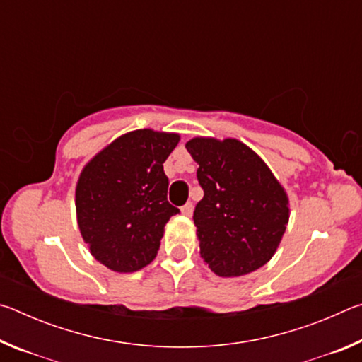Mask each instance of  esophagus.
<instances>
[{
    "label": "esophagus",
    "instance_id": "esophagus-1",
    "mask_svg": "<svg viewBox=\"0 0 362 362\" xmlns=\"http://www.w3.org/2000/svg\"><path fill=\"white\" fill-rule=\"evenodd\" d=\"M180 212L183 214V216H187V217H189L193 214V203H188L187 204H183L182 207H180Z\"/></svg>",
    "mask_w": 362,
    "mask_h": 362
}]
</instances>
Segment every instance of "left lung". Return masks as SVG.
<instances>
[{
	"mask_svg": "<svg viewBox=\"0 0 362 362\" xmlns=\"http://www.w3.org/2000/svg\"><path fill=\"white\" fill-rule=\"evenodd\" d=\"M203 199L193 214L199 254L217 276L238 278L272 260L289 223V196L267 163L238 139L193 137Z\"/></svg>",
	"mask_w": 362,
	"mask_h": 362,
	"instance_id": "8db88e82",
	"label": "left lung"
}]
</instances>
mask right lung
<instances>
[{
  "mask_svg": "<svg viewBox=\"0 0 362 362\" xmlns=\"http://www.w3.org/2000/svg\"><path fill=\"white\" fill-rule=\"evenodd\" d=\"M180 136L136 129L116 137L86 163L75 189L76 222L97 262L134 273L158 254L164 226L179 209L169 204L166 161Z\"/></svg>",
  "mask_w": 362,
  "mask_h": 362,
  "instance_id": "obj_1",
  "label": "right lung"
}]
</instances>
